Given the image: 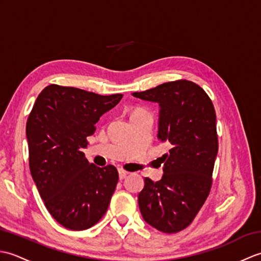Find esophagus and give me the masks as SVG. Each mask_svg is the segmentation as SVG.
Returning <instances> with one entry per match:
<instances>
[{
    "instance_id": "34e87169",
    "label": "esophagus",
    "mask_w": 261,
    "mask_h": 261,
    "mask_svg": "<svg viewBox=\"0 0 261 261\" xmlns=\"http://www.w3.org/2000/svg\"><path fill=\"white\" fill-rule=\"evenodd\" d=\"M127 174H129V173H127V171H125V170H123L122 168L119 169V177H120V179H124L125 177L127 176Z\"/></svg>"
}]
</instances>
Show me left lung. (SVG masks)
<instances>
[{
  "mask_svg": "<svg viewBox=\"0 0 261 261\" xmlns=\"http://www.w3.org/2000/svg\"><path fill=\"white\" fill-rule=\"evenodd\" d=\"M132 95L159 105L157 138L170 148L159 158L162 179L145 178L138 195L140 212L154 229L176 233L192 223L212 185L219 149L213 103L203 88L185 80Z\"/></svg>",
  "mask_w": 261,
  "mask_h": 261,
  "instance_id": "1",
  "label": "left lung"
}]
</instances>
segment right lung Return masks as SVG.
<instances>
[{
    "instance_id": "1",
    "label": "right lung",
    "mask_w": 261,
    "mask_h": 261,
    "mask_svg": "<svg viewBox=\"0 0 261 261\" xmlns=\"http://www.w3.org/2000/svg\"><path fill=\"white\" fill-rule=\"evenodd\" d=\"M122 96L53 84L39 94L28 118L31 176L49 213L66 229H90L109 207L118 170L90 164L82 150L99 118Z\"/></svg>"
}]
</instances>
